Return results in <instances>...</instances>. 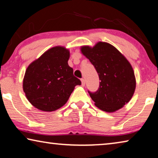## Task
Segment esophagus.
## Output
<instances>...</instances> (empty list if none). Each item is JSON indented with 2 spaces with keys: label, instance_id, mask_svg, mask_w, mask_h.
<instances>
[{
  "label": "esophagus",
  "instance_id": "obj_1",
  "mask_svg": "<svg viewBox=\"0 0 158 158\" xmlns=\"http://www.w3.org/2000/svg\"><path fill=\"white\" fill-rule=\"evenodd\" d=\"M81 81L82 85H85V79H81Z\"/></svg>",
  "mask_w": 158,
  "mask_h": 158
}]
</instances>
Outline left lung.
<instances>
[{
  "instance_id": "left-lung-1",
  "label": "left lung",
  "mask_w": 158,
  "mask_h": 158,
  "mask_svg": "<svg viewBox=\"0 0 158 158\" xmlns=\"http://www.w3.org/2000/svg\"><path fill=\"white\" fill-rule=\"evenodd\" d=\"M80 49L95 67L100 80L97 91H89L95 105L112 113L129 102L136 89V79L127 58L107 42H98L93 47L82 46Z\"/></svg>"
}]
</instances>
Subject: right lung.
Listing matches in <instances>:
<instances>
[{
  "label": "right lung",
  "mask_w": 158,
  "mask_h": 158,
  "mask_svg": "<svg viewBox=\"0 0 158 158\" xmlns=\"http://www.w3.org/2000/svg\"><path fill=\"white\" fill-rule=\"evenodd\" d=\"M69 55L65 47H52L26 69L23 92L29 102L39 110L51 112L62 107L74 87L81 84L68 65Z\"/></svg>",
  "instance_id": "right-lung-1"
}]
</instances>
